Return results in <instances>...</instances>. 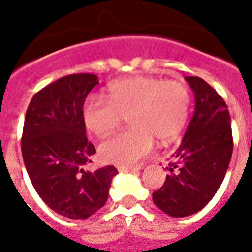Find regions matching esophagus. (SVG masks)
Instances as JSON below:
<instances>
[{
    "label": "esophagus",
    "mask_w": 252,
    "mask_h": 252,
    "mask_svg": "<svg viewBox=\"0 0 252 252\" xmlns=\"http://www.w3.org/2000/svg\"><path fill=\"white\" fill-rule=\"evenodd\" d=\"M142 169V164H140V166H135V167H132V166H119V167H117L119 171H135V173H136V171H140Z\"/></svg>",
    "instance_id": "obj_1"
}]
</instances>
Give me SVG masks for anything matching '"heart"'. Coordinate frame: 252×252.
<instances>
[{
  "mask_svg": "<svg viewBox=\"0 0 252 252\" xmlns=\"http://www.w3.org/2000/svg\"><path fill=\"white\" fill-rule=\"evenodd\" d=\"M109 102L90 97L83 106V121L95 136H105L129 116L131 129L113 135L99 144L105 163L131 166L153 151L154 142L169 143L185 126L189 90L184 83L157 77L126 78L108 89Z\"/></svg>",
  "mask_w": 252,
  "mask_h": 252,
  "instance_id": "1",
  "label": "heart"
}]
</instances>
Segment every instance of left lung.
<instances>
[{"label":"left lung","mask_w":252,"mask_h":252,"mask_svg":"<svg viewBox=\"0 0 252 252\" xmlns=\"http://www.w3.org/2000/svg\"><path fill=\"white\" fill-rule=\"evenodd\" d=\"M194 93V113L181 146L169 163L163 186L153 201L171 217L194 215L213 198L232 157L231 116L227 104L211 85L185 77Z\"/></svg>","instance_id":"1"}]
</instances>
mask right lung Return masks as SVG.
I'll return each mask as SVG.
<instances>
[{"mask_svg":"<svg viewBox=\"0 0 252 252\" xmlns=\"http://www.w3.org/2000/svg\"><path fill=\"white\" fill-rule=\"evenodd\" d=\"M98 83L94 74H71L50 83L31 99L21 153L40 198L68 219H88L105 205L117 170L86 171L95 148L86 137L83 104Z\"/></svg>","mask_w":252,"mask_h":252,"instance_id":"add662e5","label":"right lung"}]
</instances>
